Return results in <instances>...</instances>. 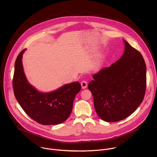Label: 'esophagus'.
<instances>
[{
    "label": "esophagus",
    "instance_id": "obj_1",
    "mask_svg": "<svg viewBox=\"0 0 157 157\" xmlns=\"http://www.w3.org/2000/svg\"><path fill=\"white\" fill-rule=\"evenodd\" d=\"M81 87L82 89H85L87 87V81H82L81 82Z\"/></svg>",
    "mask_w": 157,
    "mask_h": 157
}]
</instances>
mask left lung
<instances>
[{
    "instance_id": "left-lung-1",
    "label": "left lung",
    "mask_w": 157,
    "mask_h": 157,
    "mask_svg": "<svg viewBox=\"0 0 157 157\" xmlns=\"http://www.w3.org/2000/svg\"><path fill=\"white\" fill-rule=\"evenodd\" d=\"M125 51L116 63L93 76L88 84L99 117L117 122L131 115L142 102L146 91L147 68L141 53L125 40Z\"/></svg>"
}]
</instances>
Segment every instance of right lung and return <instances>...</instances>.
<instances>
[{"label":"right lung","mask_w":157,"mask_h":157,"mask_svg":"<svg viewBox=\"0 0 157 157\" xmlns=\"http://www.w3.org/2000/svg\"><path fill=\"white\" fill-rule=\"evenodd\" d=\"M26 49L18 55L12 80L15 97L25 113L42 125H56L64 122L71 113L76 95L81 86L78 82L66 84L57 90L40 93L30 85L25 76L21 58Z\"/></svg>","instance_id":"add662e5"}]
</instances>
